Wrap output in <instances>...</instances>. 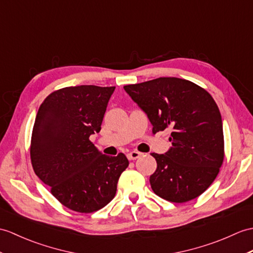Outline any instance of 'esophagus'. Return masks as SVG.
<instances>
[{
  "mask_svg": "<svg viewBox=\"0 0 253 253\" xmlns=\"http://www.w3.org/2000/svg\"><path fill=\"white\" fill-rule=\"evenodd\" d=\"M127 156H128V160L134 161V160H137V158H139L141 156V153L138 151H131L130 153H128Z\"/></svg>",
  "mask_w": 253,
  "mask_h": 253,
  "instance_id": "34e87169",
  "label": "esophagus"
}]
</instances>
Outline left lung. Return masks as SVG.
<instances>
[{
	"label": "left lung",
	"mask_w": 253,
	"mask_h": 253,
	"mask_svg": "<svg viewBox=\"0 0 253 253\" xmlns=\"http://www.w3.org/2000/svg\"><path fill=\"white\" fill-rule=\"evenodd\" d=\"M125 91L148 116L153 133L171 129L172 146L152 153L157 168L150 177L153 192L172 203H185L206 191L224 158L222 117L204 88L178 78L126 85Z\"/></svg>",
	"instance_id": "obj_1"
}]
</instances>
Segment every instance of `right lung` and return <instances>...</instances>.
I'll list each match as a JSON object with an SVG mask.
<instances>
[{
    "instance_id": "add662e5",
    "label": "right lung",
    "mask_w": 253,
    "mask_h": 253,
    "mask_svg": "<svg viewBox=\"0 0 253 253\" xmlns=\"http://www.w3.org/2000/svg\"><path fill=\"white\" fill-rule=\"evenodd\" d=\"M115 87L81 85L51 92L41 104L31 139L35 174L63 206L90 213L112 201L127 157L102 154L89 137L101 129Z\"/></svg>"
}]
</instances>
